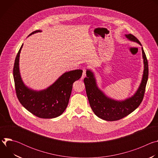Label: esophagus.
Returning <instances> with one entry per match:
<instances>
[{
    "instance_id": "obj_1",
    "label": "esophagus",
    "mask_w": 158,
    "mask_h": 158,
    "mask_svg": "<svg viewBox=\"0 0 158 158\" xmlns=\"http://www.w3.org/2000/svg\"><path fill=\"white\" fill-rule=\"evenodd\" d=\"M85 76H86V69H83V73H82V78H84Z\"/></svg>"
}]
</instances>
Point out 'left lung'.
Listing matches in <instances>:
<instances>
[{
	"label": "left lung",
	"instance_id": "1",
	"mask_svg": "<svg viewBox=\"0 0 158 158\" xmlns=\"http://www.w3.org/2000/svg\"><path fill=\"white\" fill-rule=\"evenodd\" d=\"M125 35L130 40L136 42L141 46L139 40L132 34ZM142 53L144 69L141 83L134 96L124 101H118L107 98L98 87L94 74L91 71H87V77L84 79L87 96L92 110L98 117L107 121H118L131 114L141 104L144 98L149 73L148 59L143 47Z\"/></svg>",
	"mask_w": 158,
	"mask_h": 158
}]
</instances>
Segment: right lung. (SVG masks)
<instances>
[{
    "label": "right lung",
    "mask_w": 158,
    "mask_h": 158,
    "mask_svg": "<svg viewBox=\"0 0 158 158\" xmlns=\"http://www.w3.org/2000/svg\"><path fill=\"white\" fill-rule=\"evenodd\" d=\"M39 32L41 31H34L29 36ZM22 46L23 44L16 56L13 69L15 92L19 102L38 118L52 119L59 116L68 105L73 84L81 77L82 71L77 69L65 73L46 89L40 91H33L25 85L19 73V56Z\"/></svg>",
    "instance_id": "right-lung-1"
}]
</instances>
